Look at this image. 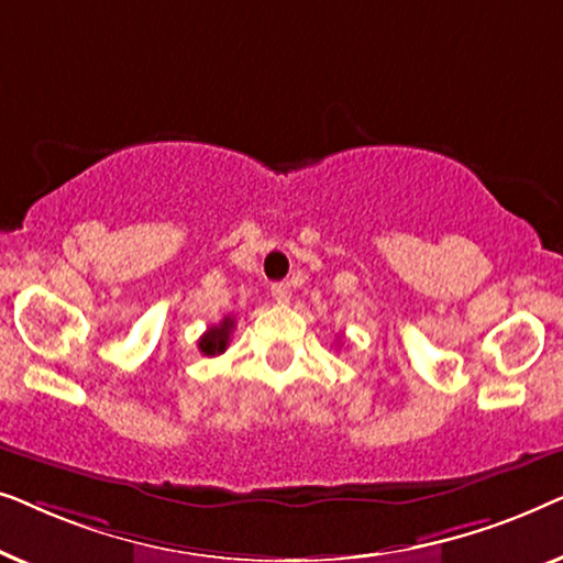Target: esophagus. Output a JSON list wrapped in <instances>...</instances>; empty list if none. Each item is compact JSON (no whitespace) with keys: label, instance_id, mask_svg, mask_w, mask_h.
<instances>
[{"label":"esophagus","instance_id":"34e87169","mask_svg":"<svg viewBox=\"0 0 563 563\" xmlns=\"http://www.w3.org/2000/svg\"><path fill=\"white\" fill-rule=\"evenodd\" d=\"M272 297L276 299V302H289V297H291L289 282H276V284H272Z\"/></svg>","mask_w":563,"mask_h":563}]
</instances>
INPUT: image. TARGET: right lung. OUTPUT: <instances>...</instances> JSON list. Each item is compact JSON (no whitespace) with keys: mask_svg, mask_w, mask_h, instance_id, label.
<instances>
[{"mask_svg":"<svg viewBox=\"0 0 563 563\" xmlns=\"http://www.w3.org/2000/svg\"><path fill=\"white\" fill-rule=\"evenodd\" d=\"M233 325L235 320L230 318H222V322H218V325H212L207 333L199 338V351L205 353V356H220V353H225L228 343H230V333H233Z\"/></svg>","mask_w":563,"mask_h":563,"instance_id":"1","label":"right lung"}]
</instances>
